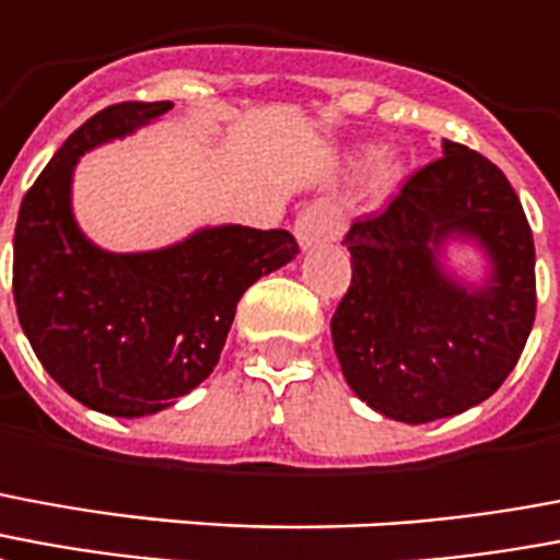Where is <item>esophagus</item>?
Wrapping results in <instances>:
<instances>
[{
  "label": "esophagus",
  "mask_w": 560,
  "mask_h": 560,
  "mask_svg": "<svg viewBox=\"0 0 560 560\" xmlns=\"http://www.w3.org/2000/svg\"><path fill=\"white\" fill-rule=\"evenodd\" d=\"M343 228L347 225H343L341 207L332 205V201H314L296 217L293 234H296L302 248H314L341 237Z\"/></svg>",
  "instance_id": "obj_1"
}]
</instances>
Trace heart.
Listing matches in <instances>:
<instances>
[{"label": "heart", "instance_id": "b5f03b06", "mask_svg": "<svg viewBox=\"0 0 560 560\" xmlns=\"http://www.w3.org/2000/svg\"><path fill=\"white\" fill-rule=\"evenodd\" d=\"M400 175H404V165H400L395 153H376L371 160V168H368V186H371L374 196H385V192L395 189Z\"/></svg>", "mask_w": 560, "mask_h": 560}]
</instances>
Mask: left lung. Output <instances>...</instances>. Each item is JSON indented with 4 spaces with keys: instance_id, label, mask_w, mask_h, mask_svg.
I'll return each instance as SVG.
<instances>
[{
    "instance_id": "1",
    "label": "left lung",
    "mask_w": 560,
    "mask_h": 560,
    "mask_svg": "<svg viewBox=\"0 0 560 560\" xmlns=\"http://www.w3.org/2000/svg\"><path fill=\"white\" fill-rule=\"evenodd\" d=\"M380 217L347 231L353 281L332 317L343 380L380 416L428 424L478 407L520 362L537 312L520 198L478 151L442 142ZM448 238L491 260L483 285L441 264Z\"/></svg>"
}]
</instances>
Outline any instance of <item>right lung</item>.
<instances>
[{
	"instance_id": "obj_1",
	"label": "right lung",
	"mask_w": 560,
	"mask_h": 560,
	"mask_svg": "<svg viewBox=\"0 0 560 560\" xmlns=\"http://www.w3.org/2000/svg\"><path fill=\"white\" fill-rule=\"evenodd\" d=\"M172 103H115L70 132L20 205L14 302L47 374L103 416L172 407L217 368L240 296L300 255L291 231L201 228L175 246H94L70 207L82 153L156 121Z\"/></svg>"
}]
</instances>
